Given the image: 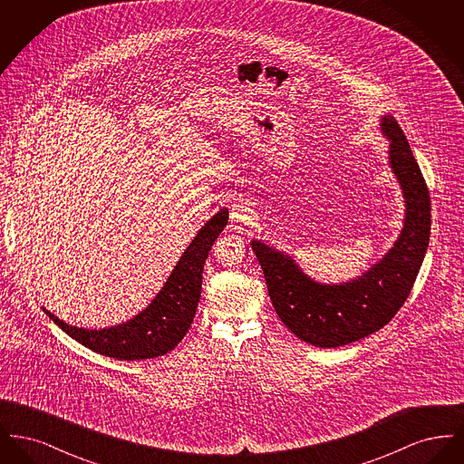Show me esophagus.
Returning <instances> with one entry per match:
<instances>
[{"mask_svg": "<svg viewBox=\"0 0 464 464\" xmlns=\"http://www.w3.org/2000/svg\"><path fill=\"white\" fill-rule=\"evenodd\" d=\"M250 208L243 207V205H233V221L240 222V224H248L250 221Z\"/></svg>", "mask_w": 464, "mask_h": 464, "instance_id": "obj_1", "label": "esophagus"}]
</instances>
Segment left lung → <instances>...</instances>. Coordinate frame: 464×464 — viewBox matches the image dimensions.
I'll use <instances>...</instances> for the list:
<instances>
[{
	"instance_id": "1",
	"label": "left lung",
	"mask_w": 464,
	"mask_h": 464,
	"mask_svg": "<svg viewBox=\"0 0 464 464\" xmlns=\"http://www.w3.org/2000/svg\"><path fill=\"white\" fill-rule=\"evenodd\" d=\"M379 129L390 140L388 161L405 218L393 246L375 265L348 282L322 284L287 252L263 240L250 242L276 314L288 331L316 348L344 346L382 329L409 297L430 243L431 203L420 165L392 114L381 116Z\"/></svg>"
}]
</instances>
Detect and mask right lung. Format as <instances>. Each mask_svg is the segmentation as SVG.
<instances>
[{
	"instance_id": "right-lung-1",
	"label": "right lung",
	"mask_w": 464,
	"mask_h": 464,
	"mask_svg": "<svg viewBox=\"0 0 464 464\" xmlns=\"http://www.w3.org/2000/svg\"><path fill=\"white\" fill-rule=\"evenodd\" d=\"M227 218V208H221L205 222L155 299L130 320L106 329H85L69 325L44 308L46 316L85 348L110 358L146 360L172 352L193 324L201 294L203 265L226 227Z\"/></svg>"
}]
</instances>
